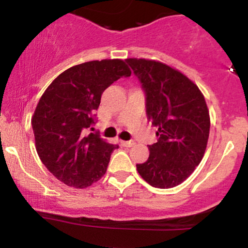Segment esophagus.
Here are the masks:
<instances>
[{
	"label": "esophagus",
	"instance_id": "34e87169",
	"mask_svg": "<svg viewBox=\"0 0 248 248\" xmlns=\"http://www.w3.org/2000/svg\"><path fill=\"white\" fill-rule=\"evenodd\" d=\"M121 144L124 147H127V148H130L133 147L134 144H135V142H134L133 140H129V141H121Z\"/></svg>",
	"mask_w": 248,
	"mask_h": 248
}]
</instances>
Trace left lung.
Listing matches in <instances>:
<instances>
[{
    "instance_id": "left-lung-1",
    "label": "left lung",
    "mask_w": 248,
    "mask_h": 248,
    "mask_svg": "<svg viewBox=\"0 0 248 248\" xmlns=\"http://www.w3.org/2000/svg\"><path fill=\"white\" fill-rule=\"evenodd\" d=\"M146 95L148 120L158 140L148 146L149 157L136 164L154 187L169 189L184 182L201 163L210 133L205 99L193 82L163 62L126 59Z\"/></svg>"
}]
</instances>
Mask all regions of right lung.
I'll return each mask as SVG.
<instances>
[{
  "instance_id": "right-lung-1",
  "label": "right lung",
  "mask_w": 248,
  "mask_h": 248,
  "mask_svg": "<svg viewBox=\"0 0 248 248\" xmlns=\"http://www.w3.org/2000/svg\"><path fill=\"white\" fill-rule=\"evenodd\" d=\"M130 73L120 59L82 62L57 77L39 99L31 120L36 150L47 170L66 186L82 189L106 172L110 154L119 146L87 129L96 122L104 91Z\"/></svg>"
}]
</instances>
